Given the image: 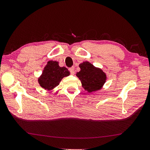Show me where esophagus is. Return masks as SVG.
I'll return each instance as SVG.
<instances>
[{"instance_id": "1", "label": "esophagus", "mask_w": 150, "mask_h": 150, "mask_svg": "<svg viewBox=\"0 0 150 150\" xmlns=\"http://www.w3.org/2000/svg\"><path fill=\"white\" fill-rule=\"evenodd\" d=\"M71 74H74V67H71L69 69Z\"/></svg>"}]
</instances>
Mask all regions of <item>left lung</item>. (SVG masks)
<instances>
[{
	"label": "left lung",
	"instance_id": "obj_1",
	"mask_svg": "<svg viewBox=\"0 0 150 150\" xmlns=\"http://www.w3.org/2000/svg\"><path fill=\"white\" fill-rule=\"evenodd\" d=\"M81 71L76 73L83 87L88 93H91L102 88L106 80V75L100 68L94 66L88 61L79 65Z\"/></svg>",
	"mask_w": 150,
	"mask_h": 150
}]
</instances>
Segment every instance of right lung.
Wrapping results in <instances>:
<instances>
[{"label":"right lung","mask_w":150,"mask_h":150,"mask_svg":"<svg viewBox=\"0 0 150 150\" xmlns=\"http://www.w3.org/2000/svg\"><path fill=\"white\" fill-rule=\"evenodd\" d=\"M69 74L70 72L66 67H60L57 61H49L39 78L38 82L42 88L52 90L59 84L63 78Z\"/></svg>","instance_id":"add662e5"}]
</instances>
